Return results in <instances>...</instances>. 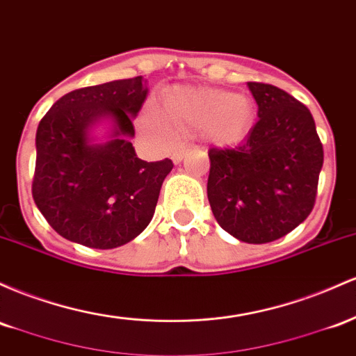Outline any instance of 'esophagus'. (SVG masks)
<instances>
[{"label": "esophagus", "mask_w": 356, "mask_h": 356, "mask_svg": "<svg viewBox=\"0 0 356 356\" xmlns=\"http://www.w3.org/2000/svg\"><path fill=\"white\" fill-rule=\"evenodd\" d=\"M186 153H188V149H186V147H179V149L175 151L173 156H171V159H173V163H179L183 158H185Z\"/></svg>", "instance_id": "34e87169"}]
</instances>
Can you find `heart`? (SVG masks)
<instances>
[{
  "instance_id": "obj_1",
  "label": "heart",
  "mask_w": 356,
  "mask_h": 356,
  "mask_svg": "<svg viewBox=\"0 0 356 356\" xmlns=\"http://www.w3.org/2000/svg\"><path fill=\"white\" fill-rule=\"evenodd\" d=\"M254 104L245 94L209 86H179L165 94L163 111L147 106L141 124L161 145H173L178 134L202 133L215 145H235L249 133Z\"/></svg>"
}]
</instances>
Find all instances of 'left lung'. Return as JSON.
I'll return each instance as SVG.
<instances>
[{
  "mask_svg": "<svg viewBox=\"0 0 356 356\" xmlns=\"http://www.w3.org/2000/svg\"><path fill=\"white\" fill-rule=\"evenodd\" d=\"M259 121L242 145L211 147L207 195L218 225L235 238L284 237L313 210L323 145L309 109L279 87L247 82Z\"/></svg>",
  "mask_w": 356,
  "mask_h": 356,
  "instance_id": "obj_1",
  "label": "left lung"
}]
</instances>
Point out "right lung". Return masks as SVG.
I'll return each instance as SVG.
<instances>
[{
    "label": "right lung",
    "mask_w": 356,
    "mask_h": 356,
    "mask_svg": "<svg viewBox=\"0 0 356 356\" xmlns=\"http://www.w3.org/2000/svg\"><path fill=\"white\" fill-rule=\"evenodd\" d=\"M146 95L141 75L82 87L60 97L40 121L31 195L67 241L114 249L138 237L153 218L173 161H143L127 141ZM102 115L115 119L116 138L92 147L86 127Z\"/></svg>",
    "instance_id": "1"
}]
</instances>
